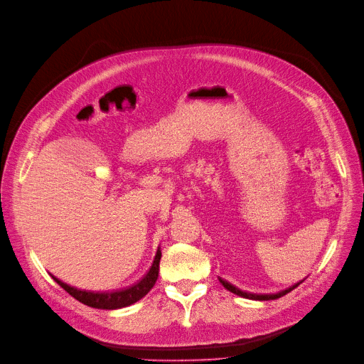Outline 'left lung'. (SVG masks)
Listing matches in <instances>:
<instances>
[{
    "instance_id": "obj_1",
    "label": "left lung",
    "mask_w": 364,
    "mask_h": 364,
    "mask_svg": "<svg viewBox=\"0 0 364 364\" xmlns=\"http://www.w3.org/2000/svg\"><path fill=\"white\" fill-rule=\"evenodd\" d=\"M219 282L220 284L230 291V292H232V294H235V295H240V297H243V299H249V300H257V301H267V300H276V299H280V297H284V295H287L288 292H291L292 289H295L297 288L301 282H299V284H295V285H292V287H289V288H287V289H284V291H279V292H276V294H250V292H246V291H241V289H238L237 287H234L232 284H230V282H226V280H223L222 277H219Z\"/></svg>"
}]
</instances>
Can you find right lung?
I'll return each instance as SVG.
<instances>
[{"label": "right lung", "instance_id": "1", "mask_svg": "<svg viewBox=\"0 0 364 364\" xmlns=\"http://www.w3.org/2000/svg\"><path fill=\"white\" fill-rule=\"evenodd\" d=\"M161 258V250L160 247L157 249L154 262L148 272L138 284H134L126 289H119V291H112V292H94V291H84V289H77L75 287H70L64 284L63 280L57 279L55 276H52V279L57 282V284L69 292L73 299L77 301L84 303L90 307H96V309H106V311H114V309H121V307H127L133 303L139 301L142 297L150 292V289L154 287L156 280L159 277V264Z\"/></svg>", "mask_w": 364, "mask_h": 364}]
</instances>
